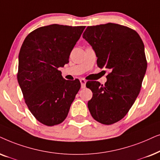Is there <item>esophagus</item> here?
Masks as SVG:
<instances>
[{"label": "esophagus", "mask_w": 160, "mask_h": 160, "mask_svg": "<svg viewBox=\"0 0 160 160\" xmlns=\"http://www.w3.org/2000/svg\"><path fill=\"white\" fill-rule=\"evenodd\" d=\"M80 83H81V88H86V80H84V79H80Z\"/></svg>", "instance_id": "1"}]
</instances>
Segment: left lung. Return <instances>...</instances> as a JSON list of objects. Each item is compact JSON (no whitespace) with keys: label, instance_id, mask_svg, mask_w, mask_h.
<instances>
[{"label":"left lung","instance_id":"left-lung-1","mask_svg":"<svg viewBox=\"0 0 160 160\" xmlns=\"http://www.w3.org/2000/svg\"><path fill=\"white\" fill-rule=\"evenodd\" d=\"M82 37L94 50L98 67L110 70L105 85L86 83L93 93L89 111L98 122L112 124L126 116L140 91L147 69L143 42L135 30L115 23L88 26Z\"/></svg>","mask_w":160,"mask_h":160}]
</instances>
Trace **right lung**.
<instances>
[{"label": "right lung", "mask_w": 160, "mask_h": 160, "mask_svg": "<svg viewBox=\"0 0 160 160\" xmlns=\"http://www.w3.org/2000/svg\"><path fill=\"white\" fill-rule=\"evenodd\" d=\"M85 28L58 24L38 28L27 36L20 48L19 85L29 110L46 126L65 120L80 88V80H64L58 68L69 62Z\"/></svg>", "instance_id": "right-lung-1"}]
</instances>
